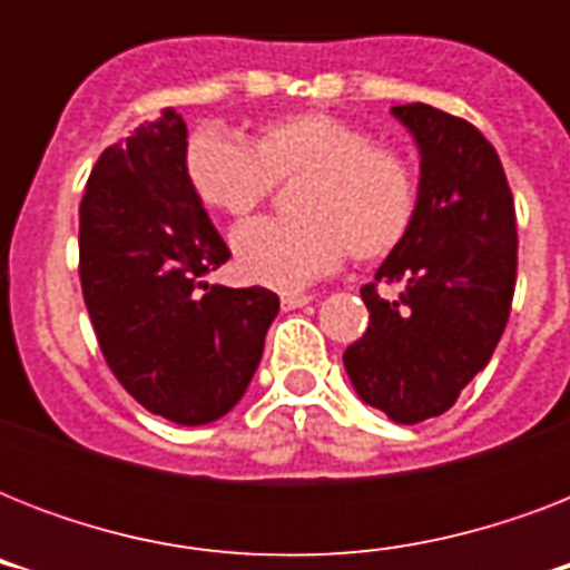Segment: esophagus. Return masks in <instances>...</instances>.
<instances>
[{
  "instance_id": "34e87169",
  "label": "esophagus",
  "mask_w": 570,
  "mask_h": 570,
  "mask_svg": "<svg viewBox=\"0 0 570 570\" xmlns=\"http://www.w3.org/2000/svg\"><path fill=\"white\" fill-rule=\"evenodd\" d=\"M313 295H304V293H284L281 295V307L284 311H298V307H304V304H311Z\"/></svg>"
}]
</instances>
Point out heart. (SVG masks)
<instances>
[{
  "label": "heart",
  "mask_w": 570,
  "mask_h": 570,
  "mask_svg": "<svg viewBox=\"0 0 570 570\" xmlns=\"http://www.w3.org/2000/svg\"><path fill=\"white\" fill-rule=\"evenodd\" d=\"M186 177L200 204L245 218L275 183L295 186L298 218L250 222L233 233L236 268L250 284L302 289L343 263L399 248L416 213V177L393 147L325 111L268 120L248 147L215 132L186 145Z\"/></svg>",
  "instance_id": "obj_1"
}]
</instances>
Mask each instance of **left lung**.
<instances>
[{"instance_id": "1", "label": "left lung", "mask_w": 570, "mask_h": 570, "mask_svg": "<svg viewBox=\"0 0 570 570\" xmlns=\"http://www.w3.org/2000/svg\"><path fill=\"white\" fill-rule=\"evenodd\" d=\"M393 118L420 150L414 224L361 289L370 328L343 355L352 387L393 423H423L455 405L503 337L518 275L512 189L473 124L411 102Z\"/></svg>"}]
</instances>
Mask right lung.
<instances>
[{
    "label": "right lung",
    "instance_id": "obj_1",
    "mask_svg": "<svg viewBox=\"0 0 570 570\" xmlns=\"http://www.w3.org/2000/svg\"><path fill=\"white\" fill-rule=\"evenodd\" d=\"M186 120L165 109L102 150L79 204V277L106 364L138 405L180 425L230 411L281 302L204 275L230 259L186 177Z\"/></svg>",
    "mask_w": 570,
    "mask_h": 570
}]
</instances>
